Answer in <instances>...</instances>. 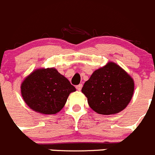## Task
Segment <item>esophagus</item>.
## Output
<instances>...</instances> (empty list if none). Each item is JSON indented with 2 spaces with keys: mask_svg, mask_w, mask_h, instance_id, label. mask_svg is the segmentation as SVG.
I'll use <instances>...</instances> for the list:
<instances>
[{
  "mask_svg": "<svg viewBox=\"0 0 155 155\" xmlns=\"http://www.w3.org/2000/svg\"><path fill=\"white\" fill-rule=\"evenodd\" d=\"M76 88H77V90H78V91H81V88H82V84H78V85H77Z\"/></svg>",
  "mask_w": 155,
  "mask_h": 155,
  "instance_id": "1",
  "label": "esophagus"
}]
</instances>
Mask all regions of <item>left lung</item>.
<instances>
[{
    "label": "left lung",
    "mask_w": 155,
    "mask_h": 155,
    "mask_svg": "<svg viewBox=\"0 0 155 155\" xmlns=\"http://www.w3.org/2000/svg\"><path fill=\"white\" fill-rule=\"evenodd\" d=\"M81 91L95 113L116 114L124 110L132 99L134 81L125 70L111 61L93 72Z\"/></svg>",
    "instance_id": "1"
}]
</instances>
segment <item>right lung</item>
<instances>
[{"label":"right lung","mask_w":155,"mask_h":155,"mask_svg":"<svg viewBox=\"0 0 155 155\" xmlns=\"http://www.w3.org/2000/svg\"><path fill=\"white\" fill-rule=\"evenodd\" d=\"M76 88L54 68H39L24 79L21 93L24 102L36 113L56 114L64 108Z\"/></svg>","instance_id":"add662e5"}]
</instances>
